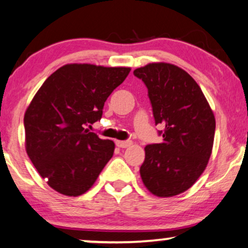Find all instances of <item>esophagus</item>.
I'll list each match as a JSON object with an SVG mask.
<instances>
[{"instance_id": "1", "label": "esophagus", "mask_w": 248, "mask_h": 248, "mask_svg": "<svg viewBox=\"0 0 248 248\" xmlns=\"http://www.w3.org/2000/svg\"><path fill=\"white\" fill-rule=\"evenodd\" d=\"M116 145H117L119 148H127L132 145V141H130V140H117V141H116Z\"/></svg>"}]
</instances>
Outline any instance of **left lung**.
<instances>
[{"mask_svg": "<svg viewBox=\"0 0 248 248\" xmlns=\"http://www.w3.org/2000/svg\"><path fill=\"white\" fill-rule=\"evenodd\" d=\"M133 73L148 88L155 123L164 126L163 141L145 147L140 176L152 194L175 197L187 191L208 164L215 116L197 81L179 66L149 63Z\"/></svg>", "mask_w": 248, "mask_h": 248, "instance_id": "left-lung-1", "label": "left lung"}]
</instances>
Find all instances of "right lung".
Instances as JSON below:
<instances>
[{
  "label": "right lung",
  "instance_id": "1",
  "mask_svg": "<svg viewBox=\"0 0 248 248\" xmlns=\"http://www.w3.org/2000/svg\"><path fill=\"white\" fill-rule=\"evenodd\" d=\"M131 68L65 64L46 79L24 116L25 149L39 175L68 197L87 192L112 157L115 142L85 129L102 117L108 96Z\"/></svg>",
  "mask_w": 248,
  "mask_h": 248
}]
</instances>
